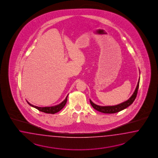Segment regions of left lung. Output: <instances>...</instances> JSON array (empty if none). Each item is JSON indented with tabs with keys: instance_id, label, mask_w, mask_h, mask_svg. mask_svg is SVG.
Listing matches in <instances>:
<instances>
[{
	"instance_id": "1",
	"label": "left lung",
	"mask_w": 158,
	"mask_h": 158,
	"mask_svg": "<svg viewBox=\"0 0 158 158\" xmlns=\"http://www.w3.org/2000/svg\"><path fill=\"white\" fill-rule=\"evenodd\" d=\"M139 83V78L137 85L136 86L135 91L132 94V96L130 97L129 100L118 105H114V106H100V105H96V104L93 103L91 101V100H90V104L95 110L104 114H114V113H116L121 110H123L125 108H127L129 106L131 105L135 100L137 97V92H138Z\"/></svg>"
}]
</instances>
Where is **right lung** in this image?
<instances>
[{"mask_svg": "<svg viewBox=\"0 0 158 158\" xmlns=\"http://www.w3.org/2000/svg\"><path fill=\"white\" fill-rule=\"evenodd\" d=\"M68 96L66 97L65 99L64 100L62 101L61 103H60V104L58 105H55V106H46V107H39V106H35V105H32L31 104H30L29 102L28 101H27L28 104L30 106L34 107L35 108L37 109L38 110H40V111H42L44 113H46V114H56L58 112H59L60 110H61L62 108H64V106L65 105L66 103H67V98H68Z\"/></svg>", "mask_w": 158, "mask_h": 158, "instance_id": "add662e5", "label": "right lung"}]
</instances>
